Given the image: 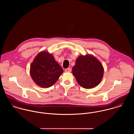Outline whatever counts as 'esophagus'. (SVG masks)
Here are the masks:
<instances>
[{"label":"esophagus","mask_w":134,"mask_h":134,"mask_svg":"<svg viewBox=\"0 0 134 134\" xmlns=\"http://www.w3.org/2000/svg\"><path fill=\"white\" fill-rule=\"evenodd\" d=\"M65 71L66 72H71V68H68V69H65Z\"/></svg>","instance_id":"34e87169"}]
</instances>
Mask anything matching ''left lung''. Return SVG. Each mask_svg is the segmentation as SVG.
I'll use <instances>...</instances> for the list:
<instances>
[{"label":"left lung","instance_id":"1","mask_svg":"<svg viewBox=\"0 0 134 134\" xmlns=\"http://www.w3.org/2000/svg\"><path fill=\"white\" fill-rule=\"evenodd\" d=\"M72 73L79 85L85 89H91L102 81L104 68L100 61L93 55H81L76 59Z\"/></svg>","mask_w":134,"mask_h":134}]
</instances>
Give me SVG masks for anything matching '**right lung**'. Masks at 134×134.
Segmentation results:
<instances>
[{
  "instance_id": "right-lung-1",
  "label": "right lung",
  "mask_w": 134,
  "mask_h": 134,
  "mask_svg": "<svg viewBox=\"0 0 134 134\" xmlns=\"http://www.w3.org/2000/svg\"><path fill=\"white\" fill-rule=\"evenodd\" d=\"M63 72L53 55L46 51L39 53L30 65V76L34 82L42 88L53 86Z\"/></svg>"
}]
</instances>
